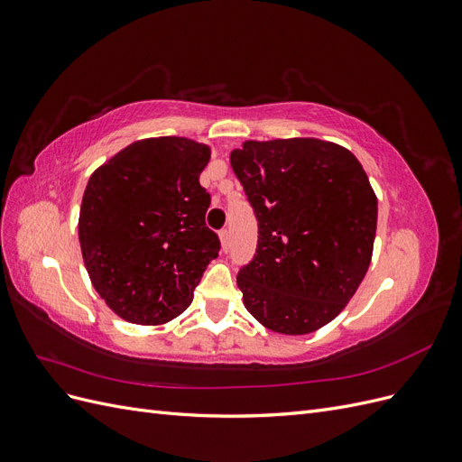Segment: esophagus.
<instances>
[{
    "label": "esophagus",
    "instance_id": "esophagus-1",
    "mask_svg": "<svg viewBox=\"0 0 462 462\" xmlns=\"http://www.w3.org/2000/svg\"><path fill=\"white\" fill-rule=\"evenodd\" d=\"M219 243H221L223 250L229 248V229H221L219 231Z\"/></svg>",
    "mask_w": 462,
    "mask_h": 462
}]
</instances>
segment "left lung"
<instances>
[{"instance_id":"left-lung-1","label":"left lung","mask_w":462,"mask_h":462,"mask_svg":"<svg viewBox=\"0 0 462 462\" xmlns=\"http://www.w3.org/2000/svg\"><path fill=\"white\" fill-rule=\"evenodd\" d=\"M231 167L258 217L254 260L236 275L246 310L285 335L324 328L372 260L377 199L366 171L319 138L245 141Z\"/></svg>"}]
</instances>
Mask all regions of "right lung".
<instances>
[{
    "label": "right lung",
    "instance_id": "add662e5",
    "mask_svg": "<svg viewBox=\"0 0 462 462\" xmlns=\"http://www.w3.org/2000/svg\"><path fill=\"white\" fill-rule=\"evenodd\" d=\"M209 156L212 148L185 136L143 138L88 179L82 260L97 295L131 324L162 326L183 314L219 253L199 180Z\"/></svg>",
    "mask_w": 462,
    "mask_h": 462
}]
</instances>
